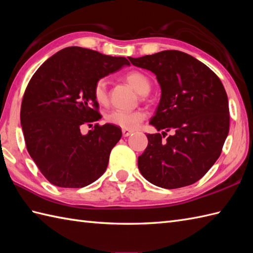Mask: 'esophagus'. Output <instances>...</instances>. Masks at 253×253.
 Returning a JSON list of instances; mask_svg holds the SVG:
<instances>
[{
  "label": "esophagus",
  "instance_id": "34e87169",
  "mask_svg": "<svg viewBox=\"0 0 253 253\" xmlns=\"http://www.w3.org/2000/svg\"><path fill=\"white\" fill-rule=\"evenodd\" d=\"M133 132L132 131H128V130H125V128H123L122 130V135L125 136V137H126V136H128V135H131Z\"/></svg>",
  "mask_w": 253,
  "mask_h": 253
}]
</instances>
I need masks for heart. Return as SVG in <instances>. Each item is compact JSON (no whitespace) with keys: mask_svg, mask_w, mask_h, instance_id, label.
I'll list each match as a JSON object with an SVG mask.
<instances>
[{"mask_svg":"<svg viewBox=\"0 0 253 253\" xmlns=\"http://www.w3.org/2000/svg\"><path fill=\"white\" fill-rule=\"evenodd\" d=\"M126 82L141 95L148 94L151 87L149 78L141 71L133 70L127 72L125 76ZM93 95L96 102L100 105H107L108 103V87L107 80L98 79L94 84ZM145 119V112L142 109L126 111L114 109L108 111L105 115V120L112 126H117L125 130H134L139 126V125Z\"/></svg>","mask_w":253,"mask_h":253,"instance_id":"1","label":"heart"}]
</instances>
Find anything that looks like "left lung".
Masks as SVG:
<instances>
[{"instance_id": "obj_1", "label": "left lung", "mask_w": 253, "mask_h": 253, "mask_svg": "<svg viewBox=\"0 0 253 253\" xmlns=\"http://www.w3.org/2000/svg\"><path fill=\"white\" fill-rule=\"evenodd\" d=\"M128 59L154 72L161 87L149 123L164 132L147 134L148 145L137 160L139 171L162 188L196 183L220 157L228 135V99L221 80L209 67L179 50ZM169 130L172 134L164 140Z\"/></svg>"}]
</instances>
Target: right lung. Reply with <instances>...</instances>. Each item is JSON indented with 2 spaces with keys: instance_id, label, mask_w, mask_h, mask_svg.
<instances>
[{
  "instance_id": "add662e5",
  "label": "right lung",
  "mask_w": 253,
  "mask_h": 253,
  "mask_svg": "<svg viewBox=\"0 0 253 253\" xmlns=\"http://www.w3.org/2000/svg\"><path fill=\"white\" fill-rule=\"evenodd\" d=\"M125 65H130L125 57L70 46L44 61L28 83L20 109L26 147L55 186H87L107 169L120 127L96 123L86 135L80 128L102 118L95 82Z\"/></svg>"
}]
</instances>
